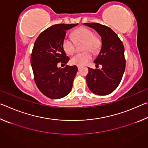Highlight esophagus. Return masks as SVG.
<instances>
[{
    "instance_id": "34e87169",
    "label": "esophagus",
    "mask_w": 148,
    "mask_h": 148,
    "mask_svg": "<svg viewBox=\"0 0 148 148\" xmlns=\"http://www.w3.org/2000/svg\"><path fill=\"white\" fill-rule=\"evenodd\" d=\"M77 69H78V70L79 71L80 69H81V66H77Z\"/></svg>"
}]
</instances>
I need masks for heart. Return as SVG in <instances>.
Masks as SVG:
<instances>
[{
    "mask_svg": "<svg viewBox=\"0 0 148 148\" xmlns=\"http://www.w3.org/2000/svg\"><path fill=\"white\" fill-rule=\"evenodd\" d=\"M72 36L76 42H84L82 49L86 50L82 53H77L71 59L72 64L83 66L87 64L92 58V53L96 54L99 51L101 42L98 37L95 36L93 32L86 27H79L72 32ZM62 49L67 55H72L75 51L74 42L72 39L66 37L62 42Z\"/></svg>",
    "mask_w": 148,
    "mask_h": 148,
    "instance_id": "1",
    "label": "heart"
}]
</instances>
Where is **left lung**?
Segmentation results:
<instances>
[{
  "mask_svg": "<svg viewBox=\"0 0 148 148\" xmlns=\"http://www.w3.org/2000/svg\"><path fill=\"white\" fill-rule=\"evenodd\" d=\"M84 25L94 29L101 37L102 46L94 61L101 69L88 68L86 82L90 91L99 95L113 92L121 82L125 69L124 46L116 32L110 27L97 23H87Z\"/></svg>",
  "mask_w": 148,
  "mask_h": 148,
  "instance_id": "8db88e82",
  "label": "left lung"
}]
</instances>
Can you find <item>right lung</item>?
Instances as JSON below:
<instances>
[{"label":"right lung","mask_w":148,"mask_h":148,"mask_svg":"<svg viewBox=\"0 0 148 148\" xmlns=\"http://www.w3.org/2000/svg\"><path fill=\"white\" fill-rule=\"evenodd\" d=\"M77 25H54L41 32L34 42L31 57L34 82L40 91L50 99L63 98L71 91L77 66L60 68L58 65L64 66L69 61L62 42L67 30Z\"/></svg>","instance_id":"right-lung-1"}]
</instances>
